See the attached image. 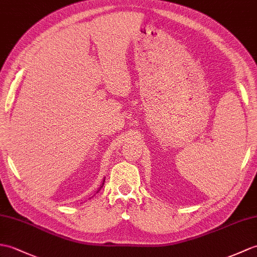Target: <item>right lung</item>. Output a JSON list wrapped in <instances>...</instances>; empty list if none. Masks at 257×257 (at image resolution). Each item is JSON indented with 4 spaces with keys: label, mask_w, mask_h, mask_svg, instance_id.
Returning <instances> with one entry per match:
<instances>
[{
    "label": "right lung",
    "mask_w": 257,
    "mask_h": 257,
    "mask_svg": "<svg viewBox=\"0 0 257 257\" xmlns=\"http://www.w3.org/2000/svg\"><path fill=\"white\" fill-rule=\"evenodd\" d=\"M104 182H105V180L103 181V184H101V186H100V188H101V187H103V185H104ZM100 188H99V189H100Z\"/></svg>",
    "instance_id": "add662e5"
}]
</instances>
